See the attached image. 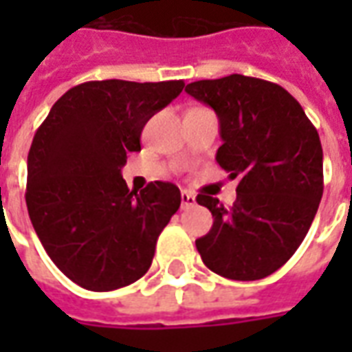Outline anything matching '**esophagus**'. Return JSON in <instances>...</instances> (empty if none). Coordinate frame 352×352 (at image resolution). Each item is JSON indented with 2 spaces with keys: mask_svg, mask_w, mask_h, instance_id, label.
Wrapping results in <instances>:
<instances>
[{
  "mask_svg": "<svg viewBox=\"0 0 352 352\" xmlns=\"http://www.w3.org/2000/svg\"><path fill=\"white\" fill-rule=\"evenodd\" d=\"M196 204V196L194 194H190V192L183 190L181 192V207L183 209H188V207H192Z\"/></svg>",
  "mask_w": 352,
  "mask_h": 352,
  "instance_id": "1",
  "label": "esophagus"
}]
</instances>
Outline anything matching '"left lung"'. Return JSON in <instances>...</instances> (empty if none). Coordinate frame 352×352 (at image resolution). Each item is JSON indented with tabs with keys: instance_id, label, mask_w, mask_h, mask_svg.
Masks as SVG:
<instances>
[{
	"instance_id": "left-lung-1",
	"label": "left lung",
	"mask_w": 352,
	"mask_h": 352,
	"mask_svg": "<svg viewBox=\"0 0 352 352\" xmlns=\"http://www.w3.org/2000/svg\"><path fill=\"white\" fill-rule=\"evenodd\" d=\"M221 124L217 162L239 179L232 207L198 194L213 214L196 239L204 264L226 279L256 280L277 272L302 245L322 198V146L302 105L270 80L228 75L186 85Z\"/></svg>"
}]
</instances>
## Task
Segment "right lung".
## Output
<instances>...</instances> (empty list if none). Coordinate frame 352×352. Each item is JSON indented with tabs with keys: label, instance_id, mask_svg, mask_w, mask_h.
Segmentation results:
<instances>
[{
	"label": "right lung",
	"instance_id": "add662e5",
	"mask_svg": "<svg viewBox=\"0 0 352 352\" xmlns=\"http://www.w3.org/2000/svg\"><path fill=\"white\" fill-rule=\"evenodd\" d=\"M183 80H90L60 98L28 154L26 206L50 260L73 283L107 292L141 279L156 239L181 206L173 183L135 192L122 179L148 118Z\"/></svg>",
	"mask_w": 352,
	"mask_h": 352
}]
</instances>
